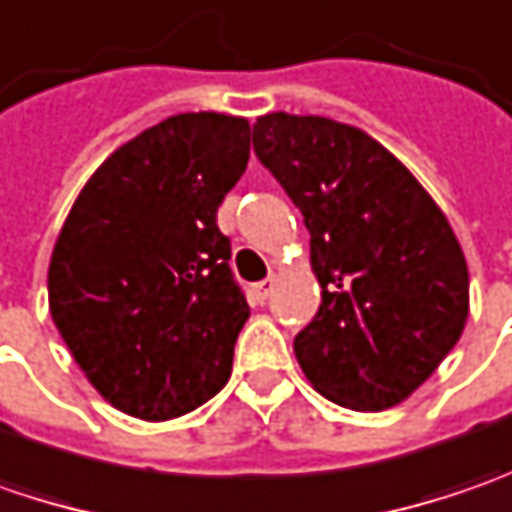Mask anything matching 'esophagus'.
Masks as SVG:
<instances>
[{
	"mask_svg": "<svg viewBox=\"0 0 512 512\" xmlns=\"http://www.w3.org/2000/svg\"><path fill=\"white\" fill-rule=\"evenodd\" d=\"M272 289H275V278H266L252 286V295H255L257 303H266V298L272 295Z\"/></svg>",
	"mask_w": 512,
	"mask_h": 512,
	"instance_id": "34e87169",
	"label": "esophagus"
}]
</instances>
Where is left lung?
<instances>
[{"label": "left lung", "mask_w": 512, "mask_h": 512, "mask_svg": "<svg viewBox=\"0 0 512 512\" xmlns=\"http://www.w3.org/2000/svg\"><path fill=\"white\" fill-rule=\"evenodd\" d=\"M309 229L321 309L295 335V358L323 398L378 412L421 387L458 344L470 275L444 212L355 125L266 114L252 128Z\"/></svg>", "instance_id": "obj_1"}]
</instances>
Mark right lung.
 I'll use <instances>...</instances> for the list:
<instances>
[{"instance_id": "add662e5", "label": "right lung", "mask_w": 512, "mask_h": 512, "mask_svg": "<svg viewBox=\"0 0 512 512\" xmlns=\"http://www.w3.org/2000/svg\"><path fill=\"white\" fill-rule=\"evenodd\" d=\"M249 163V120L177 114L102 163L56 237L51 318L102 398L145 421L226 387L249 303L217 209Z\"/></svg>"}]
</instances>
